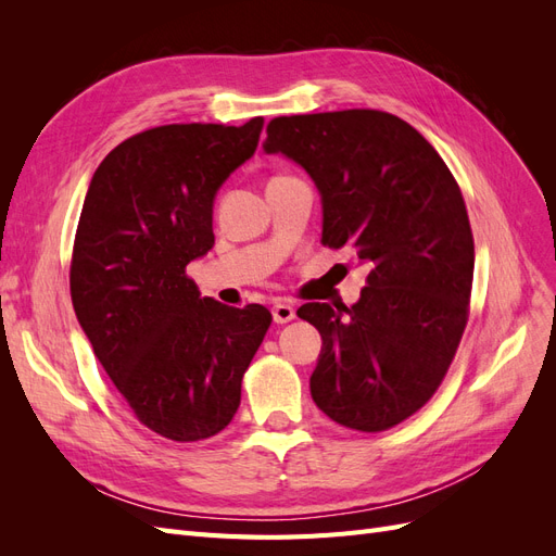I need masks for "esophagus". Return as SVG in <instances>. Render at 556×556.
Segmentation results:
<instances>
[{
    "label": "esophagus",
    "instance_id": "esophagus-1",
    "mask_svg": "<svg viewBox=\"0 0 556 556\" xmlns=\"http://www.w3.org/2000/svg\"><path fill=\"white\" fill-rule=\"evenodd\" d=\"M271 315H274V323H278V325H285V323H290V319H294V306H290V304H285V301H280V304H276L274 308H271Z\"/></svg>",
    "mask_w": 556,
    "mask_h": 556
}]
</instances>
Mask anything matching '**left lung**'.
Returning <instances> with one entry per match:
<instances>
[{
  "mask_svg": "<svg viewBox=\"0 0 556 556\" xmlns=\"http://www.w3.org/2000/svg\"><path fill=\"white\" fill-rule=\"evenodd\" d=\"M264 153L315 182L323 243L371 266L355 306L296 311L323 336L315 406L348 429H390L439 390L468 319L476 250L459 185L413 125L371 109L274 117Z\"/></svg>",
  "mask_w": 556,
  "mask_h": 556,
  "instance_id": "1",
  "label": "left lung"
}]
</instances>
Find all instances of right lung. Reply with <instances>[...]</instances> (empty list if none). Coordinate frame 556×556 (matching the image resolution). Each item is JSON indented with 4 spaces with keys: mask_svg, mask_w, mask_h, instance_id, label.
Masks as SVG:
<instances>
[{
    "mask_svg": "<svg viewBox=\"0 0 556 556\" xmlns=\"http://www.w3.org/2000/svg\"><path fill=\"white\" fill-rule=\"evenodd\" d=\"M262 127L141 131L97 166L83 201L70 276L78 325L134 415L178 443L231 422L271 325L264 306H225L185 276L213 248L215 194L255 155Z\"/></svg>",
    "mask_w": 556,
    "mask_h": 556,
    "instance_id": "add662e5",
    "label": "right lung"
}]
</instances>
